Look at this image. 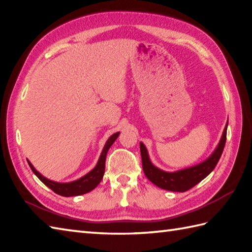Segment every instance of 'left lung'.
<instances>
[{
    "label": "left lung",
    "mask_w": 252,
    "mask_h": 252,
    "mask_svg": "<svg viewBox=\"0 0 252 252\" xmlns=\"http://www.w3.org/2000/svg\"><path fill=\"white\" fill-rule=\"evenodd\" d=\"M226 130L227 125L224 129L221 141L219 143L217 149L206 161L195 165L189 169H184L176 172H164L153 165L151 160L148 158V154L146 147L141 143V156H142V165L143 171L146 178L162 189H167L171 191H186L194 187L196 184L206 178L207 175L211 173V171L216 168L217 163L221 158L224 146L226 142Z\"/></svg>",
    "instance_id": "left-lung-1"
}]
</instances>
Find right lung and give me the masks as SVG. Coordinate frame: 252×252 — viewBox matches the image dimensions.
Here are the masks:
<instances>
[{
  "mask_svg": "<svg viewBox=\"0 0 252 252\" xmlns=\"http://www.w3.org/2000/svg\"><path fill=\"white\" fill-rule=\"evenodd\" d=\"M118 135H119V132L115 133V134H112L108 138V141H107V143L105 144L103 152L100 154V157L98 159L97 164H96V167L91 171V172L85 174L83 178L74 182H70V183H56V182L47 180L43 175H41L39 172H37V171L33 168V165H32L29 161L28 163L30 165L31 170L33 171V173L37 176V178L43 182L47 187H50L53 191L56 192V194L61 196H65V197L87 194V192L94 189L95 187L99 184L101 179H103L104 172H105V161H106L107 152H108L109 147L112 145V143L116 141Z\"/></svg>",
  "mask_w": 252,
  "mask_h": 252,
  "instance_id": "1",
  "label": "right lung"
}]
</instances>
